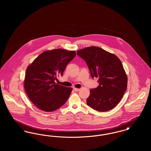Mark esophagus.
I'll return each mask as SVG.
<instances>
[{"mask_svg":"<svg viewBox=\"0 0 151 151\" xmlns=\"http://www.w3.org/2000/svg\"><path fill=\"white\" fill-rule=\"evenodd\" d=\"M73 90L76 92H78L80 91V89L79 88H73Z\"/></svg>","mask_w":151,"mask_h":151,"instance_id":"esophagus-1","label":"esophagus"}]
</instances>
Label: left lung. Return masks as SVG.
<instances>
[{
  "label": "left lung",
  "mask_w": 151,
  "mask_h": 151,
  "mask_svg": "<svg viewBox=\"0 0 151 151\" xmlns=\"http://www.w3.org/2000/svg\"><path fill=\"white\" fill-rule=\"evenodd\" d=\"M77 54L86 62L91 77L99 78V86L91 89L86 104L99 111L115 108L127 86V75L120 59L96 46L79 50Z\"/></svg>",
  "instance_id": "1"
}]
</instances>
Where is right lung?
Wrapping results in <instances>:
<instances>
[{"label":"right lung","instance_id":"add662e5","mask_svg":"<svg viewBox=\"0 0 151 151\" xmlns=\"http://www.w3.org/2000/svg\"><path fill=\"white\" fill-rule=\"evenodd\" d=\"M76 56L75 51L62 49L46 51L36 58L26 70L24 88L30 100L40 109L53 111L68 100L72 88L56 84L58 75Z\"/></svg>","mask_w":151,"mask_h":151}]
</instances>
